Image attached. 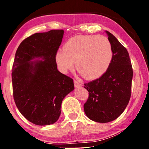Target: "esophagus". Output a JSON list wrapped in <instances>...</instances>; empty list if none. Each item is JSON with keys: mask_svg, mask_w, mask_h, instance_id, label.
Masks as SVG:
<instances>
[{"mask_svg": "<svg viewBox=\"0 0 149 149\" xmlns=\"http://www.w3.org/2000/svg\"><path fill=\"white\" fill-rule=\"evenodd\" d=\"M74 85H75V87H78L82 86V84H81V83L79 82L77 80H74Z\"/></svg>", "mask_w": 149, "mask_h": 149, "instance_id": "34e87169", "label": "esophagus"}]
</instances>
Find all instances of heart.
<instances>
[{
  "instance_id": "b5f03b06",
  "label": "heart",
  "mask_w": 149,
  "mask_h": 149,
  "mask_svg": "<svg viewBox=\"0 0 149 149\" xmlns=\"http://www.w3.org/2000/svg\"><path fill=\"white\" fill-rule=\"evenodd\" d=\"M57 52L56 59L62 72L76 69L87 79L101 76L109 67L112 58V48L103 35H77L70 38Z\"/></svg>"
}]
</instances>
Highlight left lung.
Masks as SVG:
<instances>
[{"mask_svg": "<svg viewBox=\"0 0 149 149\" xmlns=\"http://www.w3.org/2000/svg\"><path fill=\"white\" fill-rule=\"evenodd\" d=\"M112 48V58L101 77L84 84L89 97L84 108L90 120L107 123L122 114L132 93L133 68L127 49L106 31Z\"/></svg>", "mask_w": 149, "mask_h": 149, "instance_id": "8db88e82", "label": "left lung"}]
</instances>
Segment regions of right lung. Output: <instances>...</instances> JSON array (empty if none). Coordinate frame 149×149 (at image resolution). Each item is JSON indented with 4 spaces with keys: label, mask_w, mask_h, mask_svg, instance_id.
I'll return each mask as SVG.
<instances>
[{
    "label": "right lung",
    "mask_w": 149,
    "mask_h": 149,
    "mask_svg": "<svg viewBox=\"0 0 149 149\" xmlns=\"http://www.w3.org/2000/svg\"><path fill=\"white\" fill-rule=\"evenodd\" d=\"M64 30L36 33L19 45L12 65L13 96L20 113L38 125L58 120L63 99L74 89V80L57 69L56 56ZM41 58L43 60H31Z\"/></svg>",
    "instance_id": "right-lung-1"
}]
</instances>
